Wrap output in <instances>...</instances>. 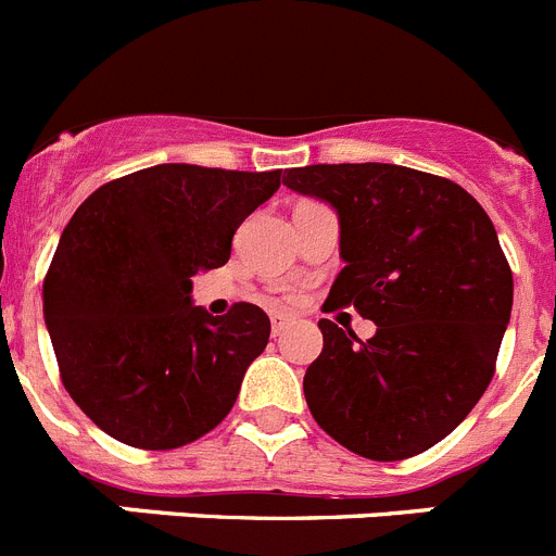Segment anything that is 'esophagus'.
<instances>
[{
	"label": "esophagus",
	"instance_id": "obj_1",
	"mask_svg": "<svg viewBox=\"0 0 556 556\" xmlns=\"http://www.w3.org/2000/svg\"><path fill=\"white\" fill-rule=\"evenodd\" d=\"M269 319H273V336H281L283 330L292 325V317H289V314H281V312H275Z\"/></svg>",
	"mask_w": 556,
	"mask_h": 556
}]
</instances>
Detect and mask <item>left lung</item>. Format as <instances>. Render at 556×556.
I'll list each match as a JSON object with an SVG mask.
<instances>
[{
  "label": "left lung",
  "instance_id": "obj_1",
  "mask_svg": "<svg viewBox=\"0 0 556 556\" xmlns=\"http://www.w3.org/2000/svg\"><path fill=\"white\" fill-rule=\"evenodd\" d=\"M283 185L339 217L323 308L378 325L361 341L319 319L323 353L303 378L317 425L369 460H405L450 435L485 394L513 312V273L485 208L414 167H292Z\"/></svg>",
  "mask_w": 556,
  "mask_h": 556
}]
</instances>
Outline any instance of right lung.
Wrapping results in <instances>:
<instances>
[{
    "instance_id": "1",
    "label": "right lung",
    "mask_w": 556,
    "mask_h": 556,
    "mask_svg": "<svg viewBox=\"0 0 556 556\" xmlns=\"http://www.w3.org/2000/svg\"><path fill=\"white\" fill-rule=\"evenodd\" d=\"M278 187L281 170L154 165L76 208L43 319L65 391L106 435L176 450L226 419L269 317L253 303L212 317L192 303V275L228 262L233 231Z\"/></svg>"
}]
</instances>
